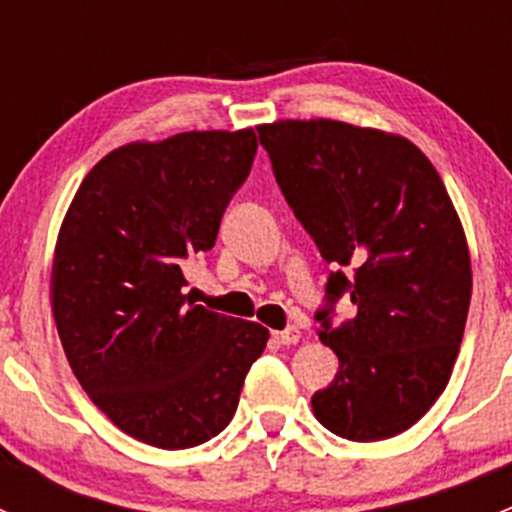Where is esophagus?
Masks as SVG:
<instances>
[{
  "label": "esophagus",
  "mask_w": 512,
  "mask_h": 512,
  "mask_svg": "<svg viewBox=\"0 0 512 512\" xmlns=\"http://www.w3.org/2000/svg\"><path fill=\"white\" fill-rule=\"evenodd\" d=\"M272 339H275L277 344H297L299 342V329L297 327H287V329H282V332L272 334Z\"/></svg>",
  "instance_id": "esophagus-1"
}]
</instances>
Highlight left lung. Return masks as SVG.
Returning a JSON list of instances; mask_svg holds the SVG:
<instances>
[{
	"instance_id": "8db88e82",
	"label": "left lung",
	"mask_w": 512,
	"mask_h": 512,
	"mask_svg": "<svg viewBox=\"0 0 512 512\" xmlns=\"http://www.w3.org/2000/svg\"><path fill=\"white\" fill-rule=\"evenodd\" d=\"M294 218L334 267L319 339L339 356L314 416L349 441L406 431L443 394L471 304V255L431 160L406 138L342 121L257 126ZM349 296L354 320L331 324Z\"/></svg>"
}]
</instances>
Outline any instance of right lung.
<instances>
[{
  "label": "right lung",
  "mask_w": 512,
  "mask_h": 512,
  "mask_svg": "<svg viewBox=\"0 0 512 512\" xmlns=\"http://www.w3.org/2000/svg\"><path fill=\"white\" fill-rule=\"evenodd\" d=\"M255 153L252 128L128 143L91 168L59 230L51 309L71 371L121 431L165 451L223 431L270 337L195 304L183 275Z\"/></svg>",
  "instance_id": "1"
}]
</instances>
